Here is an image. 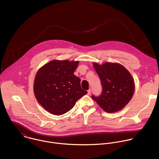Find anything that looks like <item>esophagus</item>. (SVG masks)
<instances>
[{
	"label": "esophagus",
	"instance_id": "34e87169",
	"mask_svg": "<svg viewBox=\"0 0 159 159\" xmlns=\"http://www.w3.org/2000/svg\"><path fill=\"white\" fill-rule=\"evenodd\" d=\"M91 91H92V90L90 89H89L87 90V94H88V95H90V94H91Z\"/></svg>",
	"mask_w": 159,
	"mask_h": 159
}]
</instances>
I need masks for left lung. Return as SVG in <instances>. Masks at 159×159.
Masks as SVG:
<instances>
[{"label": "left lung", "mask_w": 159, "mask_h": 159, "mask_svg": "<svg viewBox=\"0 0 159 159\" xmlns=\"http://www.w3.org/2000/svg\"><path fill=\"white\" fill-rule=\"evenodd\" d=\"M102 86L101 95L93 99L107 112L121 110L131 99L134 91V82L131 74L118 63L94 62Z\"/></svg>", "instance_id": "left-lung-1"}]
</instances>
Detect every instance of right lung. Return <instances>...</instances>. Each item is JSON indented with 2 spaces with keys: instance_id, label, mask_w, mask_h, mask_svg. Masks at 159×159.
Returning <instances> with one entry per match:
<instances>
[{
  "instance_id": "1",
  "label": "right lung",
  "mask_w": 159,
  "mask_h": 159,
  "mask_svg": "<svg viewBox=\"0 0 159 159\" xmlns=\"http://www.w3.org/2000/svg\"><path fill=\"white\" fill-rule=\"evenodd\" d=\"M79 61L54 60L38 70L34 82V96L51 114L61 115L69 111L87 92L74 73Z\"/></svg>"
}]
</instances>
